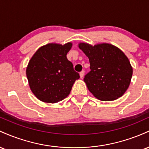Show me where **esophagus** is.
<instances>
[{
  "label": "esophagus",
  "mask_w": 149,
  "mask_h": 149,
  "mask_svg": "<svg viewBox=\"0 0 149 149\" xmlns=\"http://www.w3.org/2000/svg\"><path fill=\"white\" fill-rule=\"evenodd\" d=\"M84 74H85V71H82L80 73V78H83L84 77Z\"/></svg>",
  "instance_id": "1"
}]
</instances>
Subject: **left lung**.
<instances>
[{
	"label": "left lung",
	"mask_w": 149,
	"mask_h": 149,
	"mask_svg": "<svg viewBox=\"0 0 149 149\" xmlns=\"http://www.w3.org/2000/svg\"><path fill=\"white\" fill-rule=\"evenodd\" d=\"M78 47L88 57L91 71L85 76L89 91L98 100L113 101L129 88L132 67L122 50L109 43L92 45L80 42Z\"/></svg>",
	"instance_id": "left-lung-1"
}]
</instances>
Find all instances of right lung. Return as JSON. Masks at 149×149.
Listing matches in <instances>:
<instances>
[{"label": "right lung", "mask_w": 149, "mask_h": 149, "mask_svg": "<svg viewBox=\"0 0 149 149\" xmlns=\"http://www.w3.org/2000/svg\"><path fill=\"white\" fill-rule=\"evenodd\" d=\"M71 47V42L48 43L38 48L29 61L26 70L29 85L41 102L54 104L63 100L80 78L66 57Z\"/></svg>", "instance_id": "add662e5"}]
</instances>
